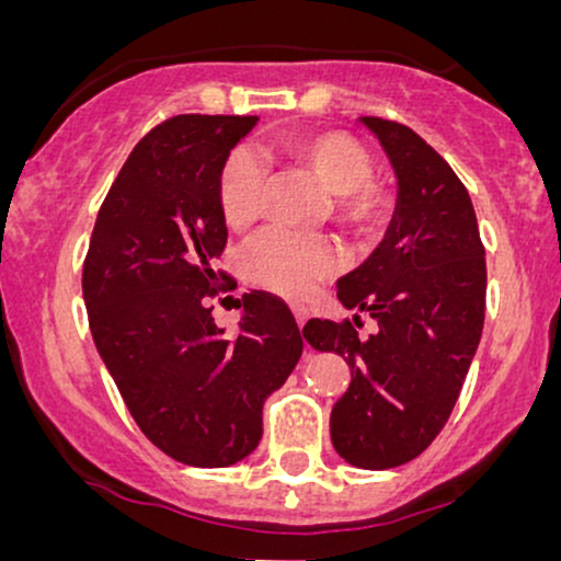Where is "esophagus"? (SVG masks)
Instances as JSON below:
<instances>
[{
  "label": "esophagus",
  "instance_id": "1",
  "mask_svg": "<svg viewBox=\"0 0 561 561\" xmlns=\"http://www.w3.org/2000/svg\"><path fill=\"white\" fill-rule=\"evenodd\" d=\"M293 313H295V321H298V327H302V324H306V321H308V311H306V308L295 306Z\"/></svg>",
  "mask_w": 561,
  "mask_h": 561
}]
</instances>
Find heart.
Returning a JSON list of instances; mask_svg holds the SVG:
<instances>
[{"label":"heart","instance_id":"1","mask_svg":"<svg viewBox=\"0 0 561 561\" xmlns=\"http://www.w3.org/2000/svg\"><path fill=\"white\" fill-rule=\"evenodd\" d=\"M282 160L311 176L330 197L332 221L351 234L371 240L388 227L396 197L371 176L375 160L345 131H313L282 139ZM263 169L248 150H234L218 171L216 197L224 224L242 231L255 221L263 203ZM244 279L285 298H306L337 272V248L327 237H302L268 229L244 244L240 255Z\"/></svg>","mask_w":561,"mask_h":561}]
</instances>
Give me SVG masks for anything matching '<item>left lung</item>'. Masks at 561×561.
<instances>
[{
    "label": "left lung",
    "instance_id": "obj_1",
    "mask_svg": "<svg viewBox=\"0 0 561 561\" xmlns=\"http://www.w3.org/2000/svg\"><path fill=\"white\" fill-rule=\"evenodd\" d=\"M398 179L385 240L337 282L356 311L334 324L311 319L302 337L351 366L330 416L332 446L353 467L390 469L416 459L448 422L485 321V248L472 199L420 134L396 121L362 118ZM358 312L378 321L362 339Z\"/></svg>",
    "mask_w": 561,
    "mask_h": 561
}]
</instances>
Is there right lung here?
<instances>
[{"label": "right lung", "mask_w": 561, "mask_h": 561, "mask_svg": "<svg viewBox=\"0 0 561 561\" xmlns=\"http://www.w3.org/2000/svg\"><path fill=\"white\" fill-rule=\"evenodd\" d=\"M259 115H176L152 128L102 203L83 261V302L102 362L150 443L190 467H231L263 435V401L298 364L293 311L242 298L240 332L210 298L227 224L216 184ZM231 289V287H229Z\"/></svg>", "instance_id": "right-lung-1"}]
</instances>
